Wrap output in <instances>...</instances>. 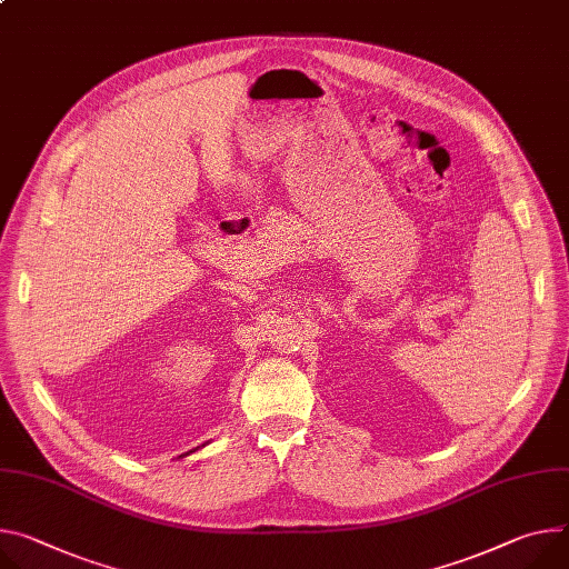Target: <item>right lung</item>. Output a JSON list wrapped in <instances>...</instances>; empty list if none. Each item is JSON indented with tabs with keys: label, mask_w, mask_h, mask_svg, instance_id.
Instances as JSON below:
<instances>
[{
	"label": "right lung",
	"mask_w": 569,
	"mask_h": 569,
	"mask_svg": "<svg viewBox=\"0 0 569 569\" xmlns=\"http://www.w3.org/2000/svg\"><path fill=\"white\" fill-rule=\"evenodd\" d=\"M188 453H190V451H188Z\"/></svg>",
	"instance_id": "obj_1"
}]
</instances>
